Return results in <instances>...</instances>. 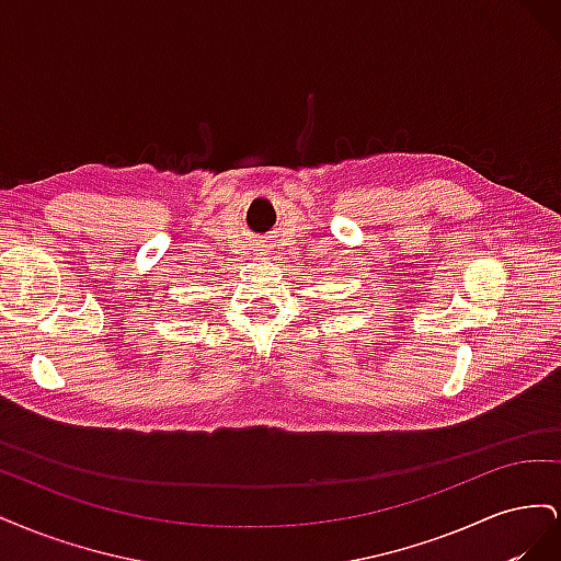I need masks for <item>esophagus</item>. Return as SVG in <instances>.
<instances>
[{
  "instance_id": "esophagus-1",
  "label": "esophagus",
  "mask_w": 561,
  "mask_h": 561,
  "mask_svg": "<svg viewBox=\"0 0 561 561\" xmlns=\"http://www.w3.org/2000/svg\"><path fill=\"white\" fill-rule=\"evenodd\" d=\"M260 252H266V245H262V250Z\"/></svg>"
}]
</instances>
